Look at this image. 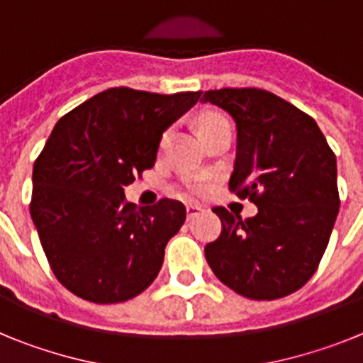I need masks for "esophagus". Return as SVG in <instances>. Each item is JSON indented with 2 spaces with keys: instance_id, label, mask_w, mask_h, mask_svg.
<instances>
[{
  "instance_id": "1",
  "label": "esophagus",
  "mask_w": 363,
  "mask_h": 363,
  "mask_svg": "<svg viewBox=\"0 0 363 363\" xmlns=\"http://www.w3.org/2000/svg\"><path fill=\"white\" fill-rule=\"evenodd\" d=\"M201 211H203V209H201L200 205H192V203L187 205V220H192V218H196L198 214L201 213Z\"/></svg>"
}]
</instances>
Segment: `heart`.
Returning a JSON list of instances; mask_svg holds the SVG:
<instances>
[{
	"instance_id": "b5f03b06",
	"label": "heart",
	"mask_w": 363,
	"mask_h": 363,
	"mask_svg": "<svg viewBox=\"0 0 363 363\" xmlns=\"http://www.w3.org/2000/svg\"><path fill=\"white\" fill-rule=\"evenodd\" d=\"M221 120H225V118L218 116V114H207V116H203L200 120V133H201V130L207 129V127H211V125L218 123V121H221ZM167 136H169V134H163L162 145L165 143ZM182 187H184V191L187 192V194H201V192H203V182H201V179H198V178H189V179H185Z\"/></svg>"
}]
</instances>
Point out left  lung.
<instances>
[{
    "label": "left lung",
    "mask_w": 363,
    "mask_h": 363,
    "mask_svg": "<svg viewBox=\"0 0 363 363\" xmlns=\"http://www.w3.org/2000/svg\"><path fill=\"white\" fill-rule=\"evenodd\" d=\"M227 111L238 142L229 189L258 214L214 207L221 233L205 258L221 284L251 300H277L311 280L338 216L336 156L316 121L262 89L207 91Z\"/></svg>",
    "instance_id": "obj_1"
}]
</instances>
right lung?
Listing matches in <instances>:
<instances>
[{"instance_id":"1","label":"right lung","mask_w":363,"mask_h":363,"mask_svg":"<svg viewBox=\"0 0 363 363\" xmlns=\"http://www.w3.org/2000/svg\"><path fill=\"white\" fill-rule=\"evenodd\" d=\"M200 94L116 86L54 125L34 162L30 216L50 269L70 293L120 303L158 277L185 207L169 198L136 207L125 200L123 187L152 169L163 130Z\"/></svg>"}]
</instances>
